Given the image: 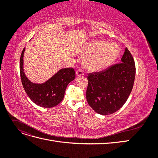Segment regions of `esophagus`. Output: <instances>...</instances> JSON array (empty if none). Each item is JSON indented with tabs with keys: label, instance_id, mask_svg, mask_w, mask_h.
<instances>
[{
	"label": "esophagus",
	"instance_id": "esophagus-1",
	"mask_svg": "<svg viewBox=\"0 0 158 158\" xmlns=\"http://www.w3.org/2000/svg\"><path fill=\"white\" fill-rule=\"evenodd\" d=\"M76 74L77 76H83L84 75V73H83V70L82 69H78L76 72Z\"/></svg>",
	"mask_w": 158,
	"mask_h": 158
}]
</instances>
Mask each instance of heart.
I'll list each match as a JSON object with an SVG mask.
<instances>
[{
  "label": "heart",
  "instance_id": "b5f03b06",
  "mask_svg": "<svg viewBox=\"0 0 158 158\" xmlns=\"http://www.w3.org/2000/svg\"><path fill=\"white\" fill-rule=\"evenodd\" d=\"M120 52V46L115 43L91 41L83 49V54L88 56L84 60L85 68L90 72L102 71L114 63Z\"/></svg>",
  "mask_w": 158,
  "mask_h": 158
}]
</instances>
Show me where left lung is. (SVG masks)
Instances as JSON below:
<instances>
[{
    "label": "left lung",
    "mask_w": 158,
    "mask_h": 158,
    "mask_svg": "<svg viewBox=\"0 0 158 158\" xmlns=\"http://www.w3.org/2000/svg\"><path fill=\"white\" fill-rule=\"evenodd\" d=\"M135 74V60L126 48L121 63L110 66L104 70L88 74L85 96L89 106L103 115L117 111L131 93Z\"/></svg>",
    "instance_id": "left-lung-1"
}]
</instances>
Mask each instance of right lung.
Listing matches in <instances>:
<instances>
[{
    "instance_id": "add662e5",
    "label": "right lung",
    "mask_w": 158,
    "mask_h": 158,
    "mask_svg": "<svg viewBox=\"0 0 158 158\" xmlns=\"http://www.w3.org/2000/svg\"><path fill=\"white\" fill-rule=\"evenodd\" d=\"M23 48L20 60V77L23 87L28 97L37 106L45 108L55 107L64 98V92L68 84L75 78L73 68L60 69L45 82L35 84L27 79L23 72Z\"/></svg>"
}]
</instances>
